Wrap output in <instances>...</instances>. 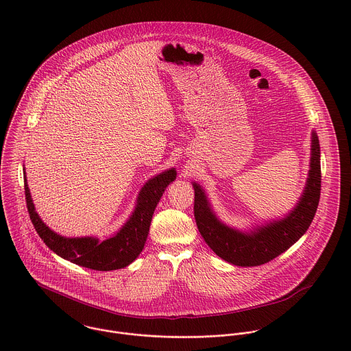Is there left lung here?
<instances>
[{
	"mask_svg": "<svg viewBox=\"0 0 351 351\" xmlns=\"http://www.w3.org/2000/svg\"><path fill=\"white\" fill-rule=\"evenodd\" d=\"M320 146L316 131L311 132L308 177L296 205L282 217L241 230L226 224L213 210L205 189L196 181L195 219L205 243L228 263L259 266L293 246L311 226L320 199Z\"/></svg>",
	"mask_w": 351,
	"mask_h": 351,
	"instance_id": "1",
	"label": "left lung"
}]
</instances>
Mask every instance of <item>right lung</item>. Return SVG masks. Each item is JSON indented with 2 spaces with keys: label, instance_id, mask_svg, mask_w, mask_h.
Here are the masks:
<instances>
[{
  "label": "right lung",
  "instance_id": "add662e5",
  "mask_svg": "<svg viewBox=\"0 0 351 351\" xmlns=\"http://www.w3.org/2000/svg\"><path fill=\"white\" fill-rule=\"evenodd\" d=\"M23 171L29 217L43 242L60 258L100 271L123 269L139 256L147 241L154 210L166 188L177 178L176 167H170L151 177L139 191L135 208L125 223L114 234L101 241L99 237H63L51 230L35 209L27 182L25 167Z\"/></svg>",
  "mask_w": 351,
  "mask_h": 351
}]
</instances>
